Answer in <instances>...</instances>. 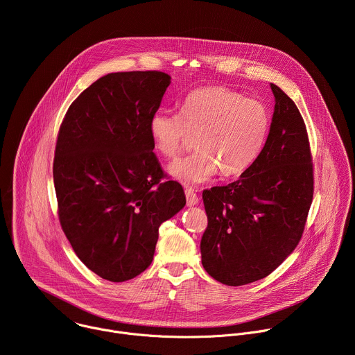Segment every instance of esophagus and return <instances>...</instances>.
<instances>
[{"label":"esophagus","instance_id":"1","mask_svg":"<svg viewBox=\"0 0 355 355\" xmlns=\"http://www.w3.org/2000/svg\"><path fill=\"white\" fill-rule=\"evenodd\" d=\"M185 196H187V205L188 207H195L198 204V196L193 192L192 188H185Z\"/></svg>","mask_w":355,"mask_h":355}]
</instances>
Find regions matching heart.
Wrapping results in <instances>:
<instances>
[{"mask_svg": "<svg viewBox=\"0 0 355 355\" xmlns=\"http://www.w3.org/2000/svg\"><path fill=\"white\" fill-rule=\"evenodd\" d=\"M271 126L268 108L256 99L225 88L208 87L191 92L180 114L157 110L148 133L157 153L174 159L195 135V153L173 163L170 175L184 185L214 178L239 177L260 157Z\"/></svg>", "mask_w": 355, "mask_h": 355, "instance_id": "heart-1", "label": "heart"}]
</instances>
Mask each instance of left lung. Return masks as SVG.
<instances>
[{"label": "left lung", "instance_id": "8db88e82", "mask_svg": "<svg viewBox=\"0 0 355 355\" xmlns=\"http://www.w3.org/2000/svg\"><path fill=\"white\" fill-rule=\"evenodd\" d=\"M274 115L257 162L234 182L204 191L208 227L202 266L240 286L266 278L297 245L313 199V163L305 122L275 84Z\"/></svg>", "mask_w": 355, "mask_h": 355}]
</instances>
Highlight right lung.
Masks as SVG:
<instances>
[{"mask_svg":"<svg viewBox=\"0 0 355 355\" xmlns=\"http://www.w3.org/2000/svg\"><path fill=\"white\" fill-rule=\"evenodd\" d=\"M170 83L162 71L107 74L77 96L60 125L59 220L77 257L112 282L151 264L160 225L185 207L182 187L162 181L148 133Z\"/></svg>","mask_w":355,"mask_h":355,"instance_id":"1","label":"right lung"}]
</instances>
